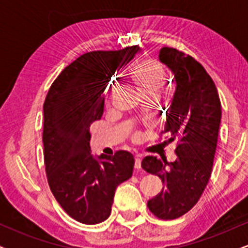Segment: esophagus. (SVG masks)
<instances>
[{
    "instance_id": "esophagus-1",
    "label": "esophagus",
    "mask_w": 248,
    "mask_h": 248,
    "mask_svg": "<svg viewBox=\"0 0 248 248\" xmlns=\"http://www.w3.org/2000/svg\"><path fill=\"white\" fill-rule=\"evenodd\" d=\"M135 169H140L141 168V158L140 157H135Z\"/></svg>"
}]
</instances>
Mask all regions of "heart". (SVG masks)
Masks as SVG:
<instances>
[{
    "mask_svg": "<svg viewBox=\"0 0 248 248\" xmlns=\"http://www.w3.org/2000/svg\"><path fill=\"white\" fill-rule=\"evenodd\" d=\"M132 81L136 85L139 92L144 98L157 96L166 82V73L163 66L157 61L152 58H142L135 64L130 72ZM112 104V87H109L106 96V106ZM140 133H135L134 138L138 139Z\"/></svg>",
    "mask_w": 248,
    "mask_h": 248,
    "instance_id": "heart-1",
    "label": "heart"
}]
</instances>
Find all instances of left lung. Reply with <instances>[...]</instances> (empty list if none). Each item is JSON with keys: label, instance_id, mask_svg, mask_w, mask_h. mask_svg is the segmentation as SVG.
<instances>
[{"label": "left lung", "instance_id": "8db88e82", "mask_svg": "<svg viewBox=\"0 0 248 248\" xmlns=\"http://www.w3.org/2000/svg\"><path fill=\"white\" fill-rule=\"evenodd\" d=\"M160 61L171 71L176 91L161 134L167 142L177 140L175 162L166 167L155 156H147L142 168L157 175L163 187L148 201L160 219H176L192 209L205 190L212 172L221 119V105L212 78L202 64L172 47H162Z\"/></svg>", "mask_w": 248, "mask_h": 248}]
</instances>
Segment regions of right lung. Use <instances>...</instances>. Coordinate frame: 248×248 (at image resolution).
Returning <instances> with one entry per match:
<instances>
[{
	"mask_svg": "<svg viewBox=\"0 0 248 248\" xmlns=\"http://www.w3.org/2000/svg\"><path fill=\"white\" fill-rule=\"evenodd\" d=\"M139 46L92 51L62 71L45 98L43 144L51 191L64 211L79 223L106 220L115 189L132 177L134 157L91 154L90 127L104 113V91L110 77L132 61Z\"/></svg>",
	"mask_w": 248,
	"mask_h": 248,
	"instance_id": "right-lung-1",
	"label": "right lung"
}]
</instances>
